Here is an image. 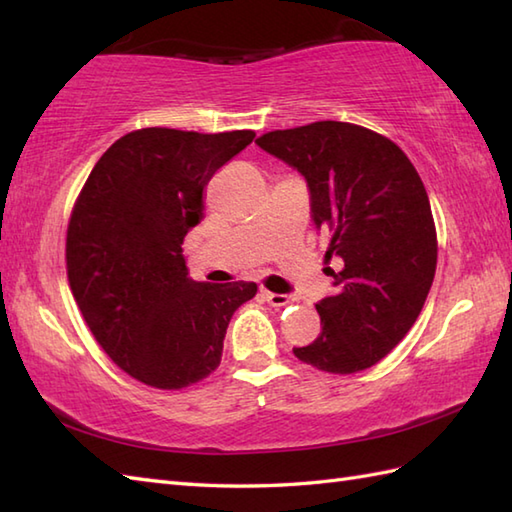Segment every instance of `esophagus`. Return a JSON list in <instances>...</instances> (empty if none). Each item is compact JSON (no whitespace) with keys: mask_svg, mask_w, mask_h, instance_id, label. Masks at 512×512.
I'll return each mask as SVG.
<instances>
[{"mask_svg":"<svg viewBox=\"0 0 512 512\" xmlns=\"http://www.w3.org/2000/svg\"><path fill=\"white\" fill-rule=\"evenodd\" d=\"M262 297L270 303V306H275V308L288 306V301H290L288 295H277V292H270V290H262Z\"/></svg>","mask_w":512,"mask_h":512,"instance_id":"obj_1","label":"esophagus"}]
</instances>
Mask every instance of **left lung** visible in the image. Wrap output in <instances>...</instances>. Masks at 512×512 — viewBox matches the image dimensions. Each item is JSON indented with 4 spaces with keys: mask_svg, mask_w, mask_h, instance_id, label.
<instances>
[{
    "mask_svg": "<svg viewBox=\"0 0 512 512\" xmlns=\"http://www.w3.org/2000/svg\"><path fill=\"white\" fill-rule=\"evenodd\" d=\"M255 143L308 182L317 228L330 235L334 292L317 303L321 334L295 347L321 372L356 374L405 339L427 301L438 239L427 189L396 143L361 125L319 121Z\"/></svg>",
    "mask_w": 512,
    "mask_h": 512,
    "instance_id": "left-lung-1",
    "label": "left lung"
}]
</instances>
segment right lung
<instances>
[{"label":"right lung","instance_id":"right-lung-1","mask_svg":"<svg viewBox=\"0 0 512 512\" xmlns=\"http://www.w3.org/2000/svg\"><path fill=\"white\" fill-rule=\"evenodd\" d=\"M253 138L136 129L105 151L74 204L72 295L107 356L149 387L182 389L215 372L233 312L255 297L253 281H193L182 255L204 187Z\"/></svg>","mask_w":512,"mask_h":512}]
</instances>
